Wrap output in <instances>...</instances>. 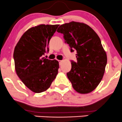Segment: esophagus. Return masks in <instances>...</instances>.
<instances>
[{"label":"esophagus","instance_id":"obj_1","mask_svg":"<svg viewBox=\"0 0 122 122\" xmlns=\"http://www.w3.org/2000/svg\"><path fill=\"white\" fill-rule=\"evenodd\" d=\"M59 61V64L61 65V64H62V61Z\"/></svg>","mask_w":122,"mask_h":122}]
</instances>
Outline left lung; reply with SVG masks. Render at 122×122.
Listing matches in <instances>:
<instances>
[{"mask_svg":"<svg viewBox=\"0 0 122 122\" xmlns=\"http://www.w3.org/2000/svg\"><path fill=\"white\" fill-rule=\"evenodd\" d=\"M57 31L64 34L72 52L76 50L77 61H72L67 73L73 88L81 94L92 92L103 79L107 62L100 38L90 26L74 21L61 25Z\"/></svg>","mask_w":122,"mask_h":122,"instance_id":"left-lung-1","label":"left lung"}]
</instances>
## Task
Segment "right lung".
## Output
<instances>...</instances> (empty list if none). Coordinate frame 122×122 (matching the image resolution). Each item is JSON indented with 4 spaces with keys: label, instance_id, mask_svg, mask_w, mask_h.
I'll return each mask as SVG.
<instances>
[{
    "label": "right lung",
    "instance_id": "1",
    "mask_svg": "<svg viewBox=\"0 0 122 122\" xmlns=\"http://www.w3.org/2000/svg\"><path fill=\"white\" fill-rule=\"evenodd\" d=\"M59 25H39L25 32L14 51L15 69L23 83L31 91H46L56 77L59 63L42 57L49 51L50 40Z\"/></svg>",
    "mask_w": 122,
    "mask_h": 122
}]
</instances>
